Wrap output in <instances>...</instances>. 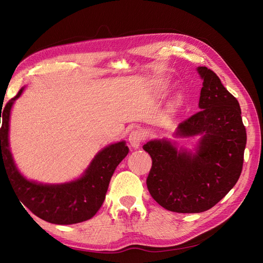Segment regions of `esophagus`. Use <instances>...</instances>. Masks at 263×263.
<instances>
[{
    "mask_svg": "<svg viewBox=\"0 0 263 263\" xmlns=\"http://www.w3.org/2000/svg\"><path fill=\"white\" fill-rule=\"evenodd\" d=\"M128 140H129V144L133 148H138L141 144V140H142V135H141L140 130H138V129L132 130L129 134Z\"/></svg>",
    "mask_w": 263,
    "mask_h": 263,
    "instance_id": "34e87169",
    "label": "esophagus"
}]
</instances>
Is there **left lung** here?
<instances>
[{
  "mask_svg": "<svg viewBox=\"0 0 263 263\" xmlns=\"http://www.w3.org/2000/svg\"><path fill=\"white\" fill-rule=\"evenodd\" d=\"M196 70L203 80L201 110L181 122L174 133L176 138L200 136L195 148L178 149L168 138L144 145L153 159L149 193L176 213H202L216 205L240 177L247 142L237 99L211 69Z\"/></svg>",
  "mask_w": 263,
  "mask_h": 263,
  "instance_id": "8db88e82",
  "label": "left lung"
}]
</instances>
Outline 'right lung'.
<instances>
[{"instance_id": "right-lung-1", "label": "right lung", "mask_w": 263, "mask_h": 263, "mask_svg": "<svg viewBox=\"0 0 263 263\" xmlns=\"http://www.w3.org/2000/svg\"><path fill=\"white\" fill-rule=\"evenodd\" d=\"M24 89L22 87L16 97L0 110V174L1 170L6 172L17 191L20 201L39 218L57 225L77 224L92 218L105 200L116 166L128 154L126 141H118L100 150L82 176L73 181L47 184L26 179L15 164L9 140L11 110Z\"/></svg>"}]
</instances>
